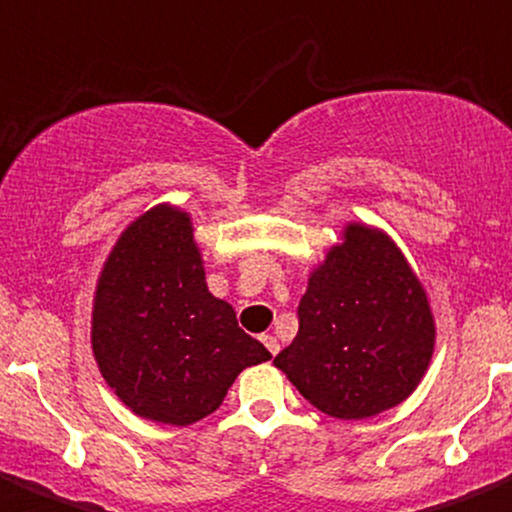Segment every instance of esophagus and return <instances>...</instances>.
Instances as JSON below:
<instances>
[{
  "label": "esophagus",
  "instance_id": "obj_1",
  "mask_svg": "<svg viewBox=\"0 0 512 512\" xmlns=\"http://www.w3.org/2000/svg\"><path fill=\"white\" fill-rule=\"evenodd\" d=\"M260 340H262V345H265L267 350H270V355H277V352H280V342H277V337L262 335Z\"/></svg>",
  "mask_w": 512,
  "mask_h": 512
}]
</instances>
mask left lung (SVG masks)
I'll return each mask as SVG.
<instances>
[{"label": "left lung", "instance_id": "1", "mask_svg": "<svg viewBox=\"0 0 512 512\" xmlns=\"http://www.w3.org/2000/svg\"><path fill=\"white\" fill-rule=\"evenodd\" d=\"M297 337L275 365L317 410L362 420L403 403L433 357L428 297L398 247L362 225L345 230L310 277Z\"/></svg>", "mask_w": 512, "mask_h": 512}]
</instances>
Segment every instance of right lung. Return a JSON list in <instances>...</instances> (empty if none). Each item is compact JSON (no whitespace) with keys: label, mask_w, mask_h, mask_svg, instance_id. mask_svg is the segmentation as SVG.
Segmentation results:
<instances>
[{"label":"right lung","mask_w":512,"mask_h":512,"mask_svg":"<svg viewBox=\"0 0 512 512\" xmlns=\"http://www.w3.org/2000/svg\"><path fill=\"white\" fill-rule=\"evenodd\" d=\"M92 350L132 413L192 425L215 413L245 367L270 360L205 282L190 217L155 207L114 245L92 312Z\"/></svg>","instance_id":"obj_1"}]
</instances>
